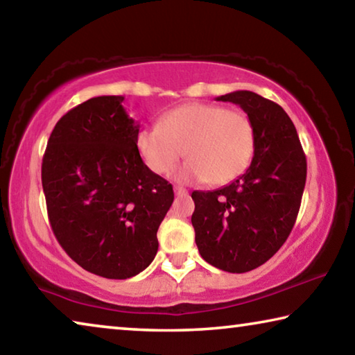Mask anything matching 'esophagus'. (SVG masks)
Segmentation results:
<instances>
[{
  "label": "esophagus",
  "instance_id": "esophagus-1",
  "mask_svg": "<svg viewBox=\"0 0 355 355\" xmlns=\"http://www.w3.org/2000/svg\"><path fill=\"white\" fill-rule=\"evenodd\" d=\"M173 192H175V196L183 197V196L188 194V189L183 188V186H173Z\"/></svg>",
  "mask_w": 355,
  "mask_h": 355
}]
</instances>
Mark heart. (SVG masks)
<instances>
[{"label": "heart", "mask_w": 355, "mask_h": 355, "mask_svg": "<svg viewBox=\"0 0 355 355\" xmlns=\"http://www.w3.org/2000/svg\"><path fill=\"white\" fill-rule=\"evenodd\" d=\"M255 125L245 112L211 103H188L166 112L158 127L142 128L136 148L158 175L169 173L182 158L178 182L205 180L219 186L238 178L255 153Z\"/></svg>", "instance_id": "b5f03b06"}]
</instances>
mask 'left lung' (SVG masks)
I'll return each instance as SVG.
<instances>
[{
  "label": "left lung",
  "mask_w": 355,
  "mask_h": 355,
  "mask_svg": "<svg viewBox=\"0 0 355 355\" xmlns=\"http://www.w3.org/2000/svg\"><path fill=\"white\" fill-rule=\"evenodd\" d=\"M241 106L255 125L257 146L243 175L216 191H194L192 227L203 260L227 272H248L277 252L296 222L307 161L291 119L250 91L216 98Z\"/></svg>",
  "instance_id": "8db88e82"
}]
</instances>
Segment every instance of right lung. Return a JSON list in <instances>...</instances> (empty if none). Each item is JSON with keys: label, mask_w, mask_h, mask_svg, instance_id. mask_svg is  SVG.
Returning <instances> with one entry per match:
<instances>
[{"label": "right lung", "mask_w": 355, "mask_h": 355, "mask_svg": "<svg viewBox=\"0 0 355 355\" xmlns=\"http://www.w3.org/2000/svg\"><path fill=\"white\" fill-rule=\"evenodd\" d=\"M123 100L101 95L70 110L42 161L48 219L59 244L83 269L119 280L153 261L156 232L173 202L172 184L137 152L139 123Z\"/></svg>", "instance_id": "1"}]
</instances>
